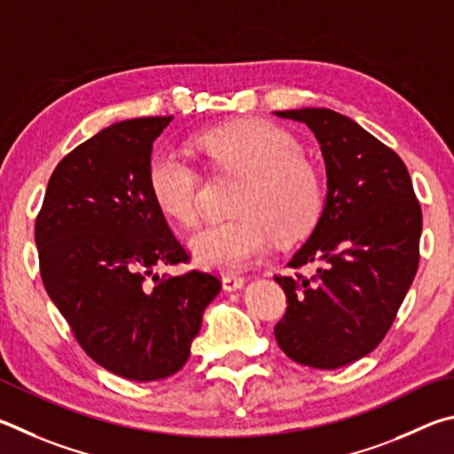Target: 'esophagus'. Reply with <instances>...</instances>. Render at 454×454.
Masks as SVG:
<instances>
[{
	"mask_svg": "<svg viewBox=\"0 0 454 454\" xmlns=\"http://www.w3.org/2000/svg\"><path fill=\"white\" fill-rule=\"evenodd\" d=\"M243 285H245L243 277H237V275H225V277H223V289L229 291V293L241 289Z\"/></svg>",
	"mask_w": 454,
	"mask_h": 454,
	"instance_id": "esophagus-1",
	"label": "esophagus"
}]
</instances>
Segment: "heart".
I'll list each match as a JSON object with an SVG mask.
<instances>
[{
	"instance_id": "heart-1",
	"label": "heart",
	"mask_w": 454,
	"mask_h": 454,
	"mask_svg": "<svg viewBox=\"0 0 454 454\" xmlns=\"http://www.w3.org/2000/svg\"><path fill=\"white\" fill-rule=\"evenodd\" d=\"M195 145L217 171L241 175L231 221L203 227L189 239L199 265L237 273L271 247L273 235L291 241L315 225L323 209V179L301 155L299 141L281 127L245 119L199 133ZM149 187L167 217L191 225L199 213L201 177L175 149H159L149 163Z\"/></svg>"
}]
</instances>
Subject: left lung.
I'll return each mask as SVG.
<instances>
[{
  "label": "left lung",
  "instance_id": "left-lung-1",
  "mask_svg": "<svg viewBox=\"0 0 454 454\" xmlns=\"http://www.w3.org/2000/svg\"><path fill=\"white\" fill-rule=\"evenodd\" d=\"M319 141L327 195L321 217L289 267L315 277H275L287 295L277 323L281 351L313 369H339L375 348L417 275L420 205L401 157L333 109L275 111Z\"/></svg>",
  "mask_w": 454,
  "mask_h": 454
}]
</instances>
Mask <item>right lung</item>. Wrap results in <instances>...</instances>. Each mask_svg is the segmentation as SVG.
Returning a JSON list of instances; mask_svg holds the SVG:
<instances>
[{
	"label": "right lung",
	"instance_id": "right-lung-1",
	"mask_svg": "<svg viewBox=\"0 0 454 454\" xmlns=\"http://www.w3.org/2000/svg\"><path fill=\"white\" fill-rule=\"evenodd\" d=\"M171 119H127L75 147L55 167L35 223L45 291L77 343L137 383L187 363L221 291L209 273H155L189 259L149 187L153 143Z\"/></svg>",
	"mask_w": 454,
	"mask_h": 454
}]
</instances>
